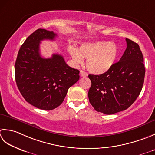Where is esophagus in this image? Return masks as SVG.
Segmentation results:
<instances>
[{"instance_id": "1", "label": "esophagus", "mask_w": 155, "mask_h": 155, "mask_svg": "<svg viewBox=\"0 0 155 155\" xmlns=\"http://www.w3.org/2000/svg\"><path fill=\"white\" fill-rule=\"evenodd\" d=\"M80 75H81L82 77H86L87 76V73H86V71H84V70H81L80 71Z\"/></svg>"}]
</instances>
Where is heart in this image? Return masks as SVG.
<instances>
[{
    "mask_svg": "<svg viewBox=\"0 0 155 155\" xmlns=\"http://www.w3.org/2000/svg\"><path fill=\"white\" fill-rule=\"evenodd\" d=\"M69 53L75 64H82L84 59H87L88 70L94 74H102L108 71L115 64L120 51L115 43L96 41L81 44L78 50L70 47Z\"/></svg>",
    "mask_w": 155,
    "mask_h": 155,
    "instance_id": "heart-1",
    "label": "heart"
}]
</instances>
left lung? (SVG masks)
I'll use <instances>...</instances> for the list:
<instances>
[{
	"label": "left lung",
	"instance_id": "left-lung-1",
	"mask_svg": "<svg viewBox=\"0 0 155 155\" xmlns=\"http://www.w3.org/2000/svg\"><path fill=\"white\" fill-rule=\"evenodd\" d=\"M127 47L120 59L108 71L89 75L91 86L88 97L96 111L113 114L129 108L139 96L145 75L139 45L126 39Z\"/></svg>",
	"mask_w": 155,
	"mask_h": 155
}]
</instances>
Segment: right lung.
Segmentation results:
<instances>
[{
    "label": "right lung",
    "instance_id": "1",
    "mask_svg": "<svg viewBox=\"0 0 155 155\" xmlns=\"http://www.w3.org/2000/svg\"><path fill=\"white\" fill-rule=\"evenodd\" d=\"M56 36L53 31L36 30L21 45L15 65L21 95L31 105L44 110L61 105L69 88L80 79V71L68 66L61 55L47 59L41 56V41L54 40Z\"/></svg>",
    "mask_w": 155,
    "mask_h": 155
}]
</instances>
